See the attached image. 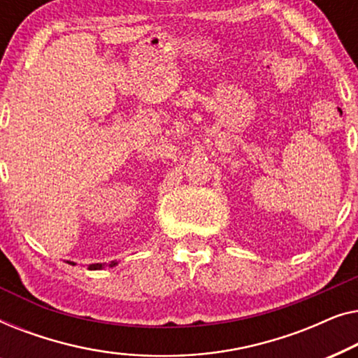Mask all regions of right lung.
Listing matches in <instances>:
<instances>
[{
  "mask_svg": "<svg viewBox=\"0 0 358 358\" xmlns=\"http://www.w3.org/2000/svg\"><path fill=\"white\" fill-rule=\"evenodd\" d=\"M70 264H73V266H75V262H70ZM114 266H117V262L115 261H112L110 264H109V267H114ZM104 267V264H90V271H101V268Z\"/></svg>",
  "mask_w": 358,
  "mask_h": 358,
  "instance_id": "add662e5",
  "label": "right lung"
}]
</instances>
